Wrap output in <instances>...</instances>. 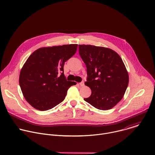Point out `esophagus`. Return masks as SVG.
Wrapping results in <instances>:
<instances>
[{"label":"esophagus","instance_id":"34e87169","mask_svg":"<svg viewBox=\"0 0 155 155\" xmlns=\"http://www.w3.org/2000/svg\"><path fill=\"white\" fill-rule=\"evenodd\" d=\"M80 85L81 86H84V81H82L81 83H80Z\"/></svg>","mask_w":155,"mask_h":155}]
</instances>
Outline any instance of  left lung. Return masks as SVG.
I'll return each mask as SVG.
<instances>
[{
	"label": "left lung",
	"mask_w": 155,
	"mask_h": 155,
	"mask_svg": "<svg viewBox=\"0 0 155 155\" xmlns=\"http://www.w3.org/2000/svg\"><path fill=\"white\" fill-rule=\"evenodd\" d=\"M79 54L86 64L91 96L84 100L102 110L115 106L123 97L129 83L128 72L119 54L112 49L79 45Z\"/></svg>",
	"instance_id": "left-lung-1"
}]
</instances>
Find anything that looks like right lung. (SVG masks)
Masks as SVG:
<instances>
[{
  "instance_id": "right-lung-1",
  "label": "right lung",
  "mask_w": 155,
  "mask_h": 155,
  "mask_svg": "<svg viewBox=\"0 0 155 155\" xmlns=\"http://www.w3.org/2000/svg\"><path fill=\"white\" fill-rule=\"evenodd\" d=\"M77 44L43 47L34 51L22 68L19 78L26 101L41 111L50 110L62 102L69 88L76 84L67 81L64 62L77 51Z\"/></svg>"
}]
</instances>
